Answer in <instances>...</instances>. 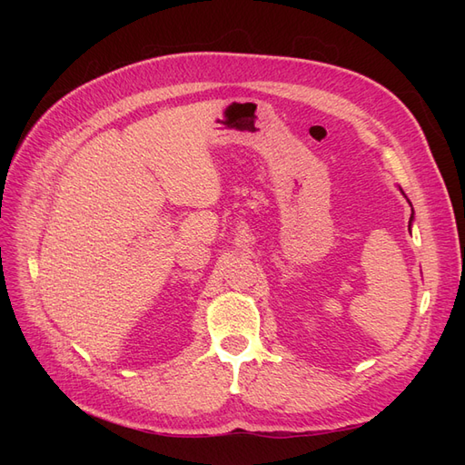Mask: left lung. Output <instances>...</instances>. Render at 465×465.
I'll return each instance as SVG.
<instances>
[{
    "label": "left lung",
    "mask_w": 465,
    "mask_h": 465,
    "mask_svg": "<svg viewBox=\"0 0 465 465\" xmlns=\"http://www.w3.org/2000/svg\"><path fill=\"white\" fill-rule=\"evenodd\" d=\"M400 192L403 193V190H401V188H400ZM403 198H407L405 193H403ZM407 202H410V200H407ZM410 205H411V202H410ZM411 223H413V207H411V217H410V229H411Z\"/></svg>",
    "instance_id": "left-lung-1"
}]
</instances>
